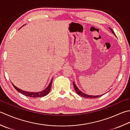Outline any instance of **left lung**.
Segmentation results:
<instances>
[{
  "label": "left lung",
  "mask_w": 130,
  "mask_h": 130,
  "mask_svg": "<svg viewBox=\"0 0 130 130\" xmlns=\"http://www.w3.org/2000/svg\"><path fill=\"white\" fill-rule=\"evenodd\" d=\"M110 30H111V31L113 32V34L116 35L115 33H114V32L113 31V30L111 29H110ZM73 86H74V89H75V92H77L79 95H80V96H82V97H83V98H90V99H95V98H99V97H100V96H103L102 95H98V96L88 95H87V94H86V93H85L82 92V91L79 90V89L78 88V87H77V86H76V85H75V83H74V82H73Z\"/></svg>",
  "instance_id": "obj_1"
}]
</instances>
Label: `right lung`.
Listing matches in <instances>:
<instances>
[{
    "label": "right lung",
    "instance_id": "obj_1",
    "mask_svg": "<svg viewBox=\"0 0 130 130\" xmlns=\"http://www.w3.org/2000/svg\"><path fill=\"white\" fill-rule=\"evenodd\" d=\"M53 79V78H52ZM52 79L51 81V82L50 83V85H48V87L45 89L44 90H43L42 91H40V92H27V91H23L21 89H20L19 88H17V87H16L13 84H12V85L13 87H14V88L20 93H22L23 95H24L26 96H28V97H30V98H41V97H43V96H46L47 94L49 93L50 91L51 90V88L52 86Z\"/></svg>",
    "mask_w": 130,
    "mask_h": 130
}]
</instances>
